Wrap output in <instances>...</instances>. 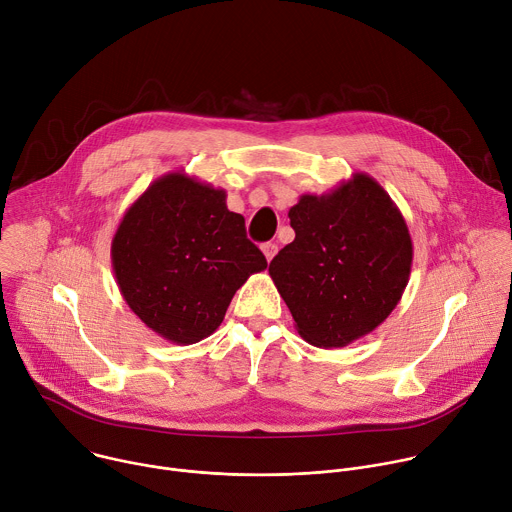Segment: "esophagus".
I'll use <instances>...</instances> for the list:
<instances>
[{
    "label": "esophagus",
    "instance_id": "1",
    "mask_svg": "<svg viewBox=\"0 0 512 512\" xmlns=\"http://www.w3.org/2000/svg\"><path fill=\"white\" fill-rule=\"evenodd\" d=\"M261 251H263L265 259H267V261H271V259L275 257V253H277V245H275V243H263Z\"/></svg>",
    "mask_w": 512,
    "mask_h": 512
}]
</instances>
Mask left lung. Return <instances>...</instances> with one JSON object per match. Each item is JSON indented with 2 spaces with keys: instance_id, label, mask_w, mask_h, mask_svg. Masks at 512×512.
I'll return each mask as SVG.
<instances>
[{
  "instance_id": "1",
  "label": "left lung",
  "mask_w": 512,
  "mask_h": 512,
  "mask_svg": "<svg viewBox=\"0 0 512 512\" xmlns=\"http://www.w3.org/2000/svg\"><path fill=\"white\" fill-rule=\"evenodd\" d=\"M287 216L296 239L273 257L269 275L298 334L340 348L381 326L413 261L407 223L385 188L356 172L326 194H302Z\"/></svg>"
}]
</instances>
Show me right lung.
I'll return each instance as SVG.
<instances>
[{
	"instance_id": "right-lung-1",
	"label": "right lung",
	"mask_w": 512,
	"mask_h": 512,
	"mask_svg": "<svg viewBox=\"0 0 512 512\" xmlns=\"http://www.w3.org/2000/svg\"><path fill=\"white\" fill-rule=\"evenodd\" d=\"M111 263L131 312L182 346L221 326L235 291L267 267L227 192L184 172L154 180L125 210Z\"/></svg>"
}]
</instances>
